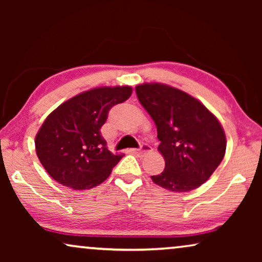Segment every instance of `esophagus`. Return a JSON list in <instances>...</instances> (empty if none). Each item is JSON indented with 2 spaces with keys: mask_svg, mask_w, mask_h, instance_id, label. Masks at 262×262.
<instances>
[{
  "mask_svg": "<svg viewBox=\"0 0 262 262\" xmlns=\"http://www.w3.org/2000/svg\"><path fill=\"white\" fill-rule=\"evenodd\" d=\"M131 151L134 154H137V155H144V154H148L151 151V146L145 144V143H143L141 145V148L139 149H131Z\"/></svg>",
  "mask_w": 262,
  "mask_h": 262,
  "instance_id": "34e87169",
  "label": "esophagus"
}]
</instances>
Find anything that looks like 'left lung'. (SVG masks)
Wrapping results in <instances>:
<instances>
[{
  "mask_svg": "<svg viewBox=\"0 0 262 262\" xmlns=\"http://www.w3.org/2000/svg\"><path fill=\"white\" fill-rule=\"evenodd\" d=\"M139 102L155 121L166 167L151 179L171 192L198 188L223 160L227 138L216 117L187 93L162 83L136 87Z\"/></svg>",
  "mask_w": 262,
  "mask_h": 262,
  "instance_id": "obj_1",
  "label": "left lung"
}]
</instances>
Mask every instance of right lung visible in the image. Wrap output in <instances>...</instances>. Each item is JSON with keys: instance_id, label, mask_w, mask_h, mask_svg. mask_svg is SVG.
<instances>
[{"instance_id": "add662e5", "label": "right lung", "mask_w": 262, "mask_h": 262, "mask_svg": "<svg viewBox=\"0 0 262 262\" xmlns=\"http://www.w3.org/2000/svg\"><path fill=\"white\" fill-rule=\"evenodd\" d=\"M132 88L100 87L83 92L57 107L35 136V151L50 177L83 191L110 177L123 155L107 149L100 128L110 110L130 98Z\"/></svg>"}]
</instances>
